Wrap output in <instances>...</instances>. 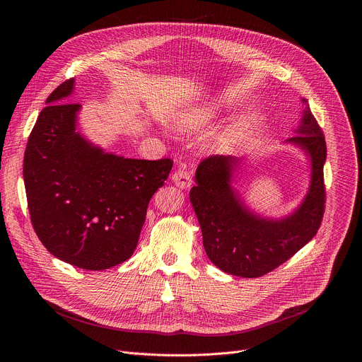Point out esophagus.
<instances>
[{
	"instance_id": "34e87169",
	"label": "esophagus",
	"mask_w": 362,
	"mask_h": 362,
	"mask_svg": "<svg viewBox=\"0 0 362 362\" xmlns=\"http://www.w3.org/2000/svg\"><path fill=\"white\" fill-rule=\"evenodd\" d=\"M172 182L180 187V189H187L192 185V176L189 172H186L185 169H177L173 175H172Z\"/></svg>"
}]
</instances>
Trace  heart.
Listing matches in <instances>:
<instances>
[{
    "mask_svg": "<svg viewBox=\"0 0 362 362\" xmlns=\"http://www.w3.org/2000/svg\"><path fill=\"white\" fill-rule=\"evenodd\" d=\"M209 117H212V115L206 112L187 113L179 119L177 126L182 130H194L208 122ZM243 134H245V127L242 124H233L222 134V137L219 139V144H222L223 147H230L236 144L243 137Z\"/></svg>",
    "mask_w": 362,
    "mask_h": 362,
    "instance_id": "obj_1",
    "label": "heart"
}]
</instances>
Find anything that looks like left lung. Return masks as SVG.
I'll use <instances>...</instances> for the list:
<instances>
[{"label":"left lung","mask_w":362,"mask_h":362,"mask_svg":"<svg viewBox=\"0 0 362 362\" xmlns=\"http://www.w3.org/2000/svg\"><path fill=\"white\" fill-rule=\"evenodd\" d=\"M286 141L299 146L311 159V185L293 214L282 219L262 218L243 203L232 186L239 159L216 154L197 166L190 202L202 229L206 255L226 274L259 278L286 262L321 226L325 211L327 144L322 129L308 106L302 112L296 136Z\"/></svg>","instance_id":"obj_1"}]
</instances>
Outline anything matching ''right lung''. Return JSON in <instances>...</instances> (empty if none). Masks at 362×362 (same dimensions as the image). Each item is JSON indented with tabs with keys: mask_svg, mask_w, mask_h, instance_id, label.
<instances>
[{
	"mask_svg": "<svg viewBox=\"0 0 362 362\" xmlns=\"http://www.w3.org/2000/svg\"><path fill=\"white\" fill-rule=\"evenodd\" d=\"M74 78L47 98L24 153V185L33 228L60 261L87 271L116 267L133 255L151 196L170 159H126L77 132V103H64Z\"/></svg>",
	"mask_w": 362,
	"mask_h": 362,
	"instance_id": "obj_1",
	"label": "right lung"
}]
</instances>
